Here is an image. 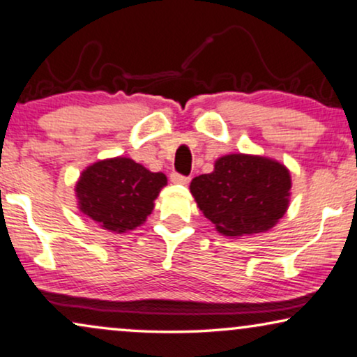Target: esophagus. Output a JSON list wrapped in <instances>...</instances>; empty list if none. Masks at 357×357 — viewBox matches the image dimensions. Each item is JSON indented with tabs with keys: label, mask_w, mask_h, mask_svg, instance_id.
I'll list each match as a JSON object with an SVG mask.
<instances>
[{
	"label": "esophagus",
	"mask_w": 357,
	"mask_h": 357,
	"mask_svg": "<svg viewBox=\"0 0 357 357\" xmlns=\"http://www.w3.org/2000/svg\"><path fill=\"white\" fill-rule=\"evenodd\" d=\"M169 179H171V183H174V184H188L191 178H188V176H183L179 173H171Z\"/></svg>",
	"instance_id": "esophagus-1"
}]
</instances>
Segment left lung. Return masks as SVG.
Returning <instances> with one entry per match:
<instances>
[{
    "label": "left lung",
    "instance_id": "left-lung-1",
    "mask_svg": "<svg viewBox=\"0 0 357 357\" xmlns=\"http://www.w3.org/2000/svg\"><path fill=\"white\" fill-rule=\"evenodd\" d=\"M202 214L227 237L267 232L290 202V171L278 161L255 155H225L214 171L191 181Z\"/></svg>",
    "mask_w": 357,
    "mask_h": 357
}]
</instances>
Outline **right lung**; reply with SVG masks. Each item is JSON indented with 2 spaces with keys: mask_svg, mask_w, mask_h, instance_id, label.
<instances>
[{
  "mask_svg": "<svg viewBox=\"0 0 357 357\" xmlns=\"http://www.w3.org/2000/svg\"><path fill=\"white\" fill-rule=\"evenodd\" d=\"M168 179L130 158H108L90 165L75 184L79 209L105 231H133L145 222Z\"/></svg>",
  "mask_w": 357,
  "mask_h": 357,
  "instance_id": "right-lung-1",
  "label": "right lung"
}]
</instances>
